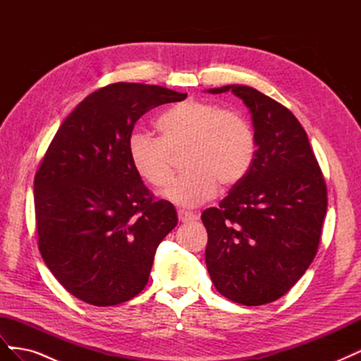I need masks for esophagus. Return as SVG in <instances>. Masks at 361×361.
I'll use <instances>...</instances> for the list:
<instances>
[{
  "mask_svg": "<svg viewBox=\"0 0 361 361\" xmlns=\"http://www.w3.org/2000/svg\"><path fill=\"white\" fill-rule=\"evenodd\" d=\"M178 216H179V221L180 223H191L197 220V215L192 214V212H187V211H178Z\"/></svg>",
  "mask_w": 361,
  "mask_h": 361,
  "instance_id": "obj_1",
  "label": "esophagus"
}]
</instances>
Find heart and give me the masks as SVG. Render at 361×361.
<instances>
[{"mask_svg":"<svg viewBox=\"0 0 361 361\" xmlns=\"http://www.w3.org/2000/svg\"><path fill=\"white\" fill-rule=\"evenodd\" d=\"M159 138L135 133L128 141V157L138 178L162 188L173 176L171 154L185 150L188 169L164 191L174 204L195 207L223 188H233L253 164L255 134L245 120L204 101H185L157 118Z\"/></svg>","mask_w":361,"mask_h":361,"instance_id":"b5f03b06","label":"heart"}]
</instances>
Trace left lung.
<instances>
[{
    "mask_svg": "<svg viewBox=\"0 0 361 361\" xmlns=\"http://www.w3.org/2000/svg\"><path fill=\"white\" fill-rule=\"evenodd\" d=\"M251 114L256 154L247 176L202 214L206 267L231 301L262 305L283 297L318 251L326 187L304 128L286 106L253 87L231 84Z\"/></svg>",
    "mask_w": 361,
    "mask_h": 361,
    "instance_id": "1",
    "label": "left lung"
}]
</instances>
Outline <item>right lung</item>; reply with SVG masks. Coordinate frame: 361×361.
<instances>
[{
  "label": "right lung",
  "mask_w": 361,
  "mask_h": 361,
  "mask_svg": "<svg viewBox=\"0 0 361 361\" xmlns=\"http://www.w3.org/2000/svg\"><path fill=\"white\" fill-rule=\"evenodd\" d=\"M185 97L161 85H106L78 104L52 138L35 178L39 250L81 301L116 305L147 285L178 214L152 197L130 166L128 141L145 113Z\"/></svg>",
  "instance_id": "obj_1"
}]
</instances>
